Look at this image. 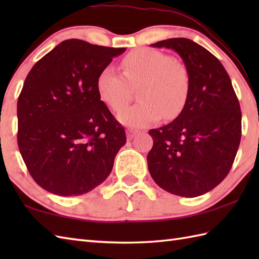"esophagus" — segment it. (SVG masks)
I'll list each match as a JSON object with an SVG mask.
<instances>
[{"label":"esophagus","instance_id":"esophagus-1","mask_svg":"<svg viewBox=\"0 0 259 259\" xmlns=\"http://www.w3.org/2000/svg\"><path fill=\"white\" fill-rule=\"evenodd\" d=\"M137 134H138V131H137V130L128 129V130H126V138H128V140H131Z\"/></svg>","mask_w":259,"mask_h":259}]
</instances>
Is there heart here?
Masks as SVG:
<instances>
[{
    "instance_id": "obj_1",
    "label": "heart",
    "mask_w": 259,
    "mask_h": 259,
    "mask_svg": "<svg viewBox=\"0 0 259 259\" xmlns=\"http://www.w3.org/2000/svg\"><path fill=\"white\" fill-rule=\"evenodd\" d=\"M123 73L112 67L103 68L97 79L101 100L114 111L122 109L139 88V102L118 114L121 123L141 128L162 117L178 115L189 93V73L186 65L169 54L141 48L130 52L121 62Z\"/></svg>"
}]
</instances>
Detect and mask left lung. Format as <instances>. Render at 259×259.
I'll return each instance as SVG.
<instances>
[{
	"label": "left lung",
	"mask_w": 259,
	"mask_h": 259,
	"mask_svg": "<svg viewBox=\"0 0 259 259\" xmlns=\"http://www.w3.org/2000/svg\"><path fill=\"white\" fill-rule=\"evenodd\" d=\"M177 52L189 73V93L171 122L151 129L147 156L155 183L170 194L197 197L226 178L241 138V111L227 71L198 43L174 37L151 45Z\"/></svg>",
	"instance_id": "left-lung-1"
}]
</instances>
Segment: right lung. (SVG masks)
<instances>
[{
	"label": "right lung",
	"instance_id": "1",
	"mask_svg": "<svg viewBox=\"0 0 259 259\" xmlns=\"http://www.w3.org/2000/svg\"><path fill=\"white\" fill-rule=\"evenodd\" d=\"M125 48L71 38L33 65L18 100V144L32 178L51 194L102 184L126 138L97 91L100 71Z\"/></svg>",
	"mask_w": 259,
	"mask_h": 259
}]
</instances>
